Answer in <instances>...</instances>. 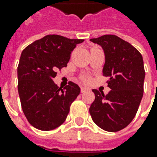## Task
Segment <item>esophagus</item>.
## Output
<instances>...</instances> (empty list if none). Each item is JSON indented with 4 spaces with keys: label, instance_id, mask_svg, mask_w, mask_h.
I'll return each instance as SVG.
<instances>
[{
    "label": "esophagus",
    "instance_id": "34e87169",
    "mask_svg": "<svg viewBox=\"0 0 157 157\" xmlns=\"http://www.w3.org/2000/svg\"><path fill=\"white\" fill-rule=\"evenodd\" d=\"M89 90V88L86 87V86H81V93H85Z\"/></svg>",
    "mask_w": 157,
    "mask_h": 157
}]
</instances>
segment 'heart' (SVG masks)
<instances>
[{"instance_id": "1", "label": "heart", "mask_w": 157, "mask_h": 157, "mask_svg": "<svg viewBox=\"0 0 157 157\" xmlns=\"http://www.w3.org/2000/svg\"><path fill=\"white\" fill-rule=\"evenodd\" d=\"M83 79H84L85 81H88V79H89V78H88L87 76H85V77L83 78Z\"/></svg>"}]
</instances>
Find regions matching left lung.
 <instances>
[{
  "label": "left lung",
  "mask_w": 157,
  "mask_h": 157,
  "mask_svg": "<svg viewBox=\"0 0 157 157\" xmlns=\"http://www.w3.org/2000/svg\"><path fill=\"white\" fill-rule=\"evenodd\" d=\"M91 42L103 49L102 73L109 77L105 95L94 89L95 100L89 108L94 122L108 132L123 129L133 121L143 96L145 71L141 53L129 43L113 35H104Z\"/></svg>",
  "instance_id": "1"
}]
</instances>
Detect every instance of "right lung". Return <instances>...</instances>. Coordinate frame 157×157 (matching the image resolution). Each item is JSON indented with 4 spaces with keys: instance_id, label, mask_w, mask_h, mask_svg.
<instances>
[{
    "instance_id": "1",
    "label": "right lung",
    "mask_w": 157,
    "mask_h": 157,
    "mask_svg": "<svg viewBox=\"0 0 157 157\" xmlns=\"http://www.w3.org/2000/svg\"><path fill=\"white\" fill-rule=\"evenodd\" d=\"M84 39L48 35L27 46L17 68L18 94L21 108L34 128L49 131L63 123L79 86L69 82L65 89L53 81L57 70L66 67L71 53Z\"/></svg>"
}]
</instances>
